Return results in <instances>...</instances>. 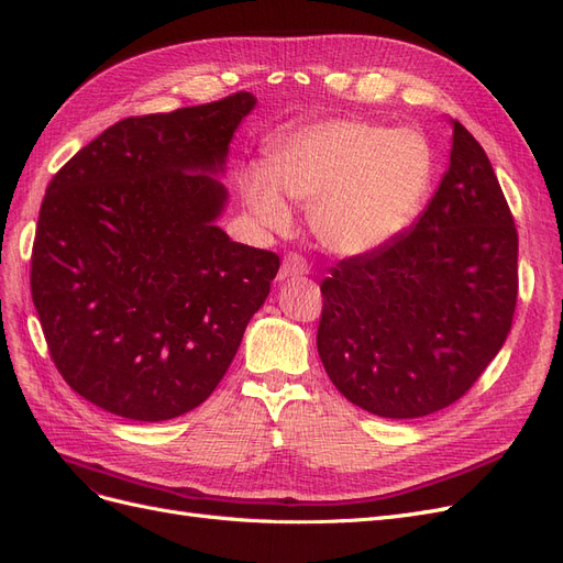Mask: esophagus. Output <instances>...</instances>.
Returning a JSON list of instances; mask_svg holds the SVG:
<instances>
[{
  "instance_id": "esophagus-1",
  "label": "esophagus",
  "mask_w": 563,
  "mask_h": 563,
  "mask_svg": "<svg viewBox=\"0 0 563 563\" xmlns=\"http://www.w3.org/2000/svg\"><path fill=\"white\" fill-rule=\"evenodd\" d=\"M308 264L303 257L299 255H287L280 264V271H278V280L285 283V280H295V278H303L308 276Z\"/></svg>"
}]
</instances>
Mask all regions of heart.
Returning <instances> with one entry per match:
<instances>
[{"instance_id": "obj_1", "label": "heart", "mask_w": 563, "mask_h": 563, "mask_svg": "<svg viewBox=\"0 0 563 563\" xmlns=\"http://www.w3.org/2000/svg\"><path fill=\"white\" fill-rule=\"evenodd\" d=\"M431 174L433 155L418 130L324 118L283 134L271 145L268 166H247L241 197L271 232L292 224L285 199L306 206L322 247L362 257L406 232L427 199Z\"/></svg>"}]
</instances>
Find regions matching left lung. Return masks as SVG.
I'll return each instance as SVG.
<instances>
[{
	"mask_svg": "<svg viewBox=\"0 0 563 563\" xmlns=\"http://www.w3.org/2000/svg\"><path fill=\"white\" fill-rule=\"evenodd\" d=\"M318 352L347 401L410 420L462 399L506 343L517 229L483 145L452 120L450 166L406 234L331 268Z\"/></svg>",
	"mask_w": 563,
	"mask_h": 563,
	"instance_id": "left-lung-1",
	"label": "left lung"
}]
</instances>
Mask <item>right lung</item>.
<instances>
[{
  "label": "right lung",
  "instance_id": "1",
  "mask_svg": "<svg viewBox=\"0 0 563 563\" xmlns=\"http://www.w3.org/2000/svg\"><path fill=\"white\" fill-rule=\"evenodd\" d=\"M257 99L236 92L124 118L53 176L32 247L51 357L82 399L139 422L218 387L280 260L229 239V143Z\"/></svg>",
  "mask_w": 563,
  "mask_h": 563
}]
</instances>
